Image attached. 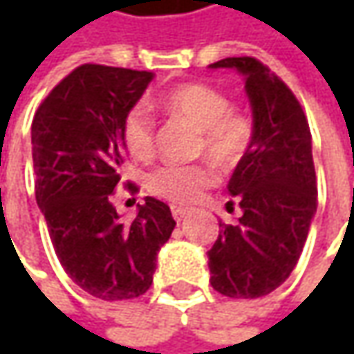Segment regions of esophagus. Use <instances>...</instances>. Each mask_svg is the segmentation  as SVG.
I'll use <instances>...</instances> for the list:
<instances>
[{
  "instance_id": "34e87169",
  "label": "esophagus",
  "mask_w": 354,
  "mask_h": 354,
  "mask_svg": "<svg viewBox=\"0 0 354 354\" xmlns=\"http://www.w3.org/2000/svg\"><path fill=\"white\" fill-rule=\"evenodd\" d=\"M171 212H173V218H175L177 223H181V221H183L185 216H187L191 211H189V209H185V207H177V205H173V207H171Z\"/></svg>"
}]
</instances>
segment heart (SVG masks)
Returning <instances> with one entry per match:
<instances>
[{
	"mask_svg": "<svg viewBox=\"0 0 354 354\" xmlns=\"http://www.w3.org/2000/svg\"><path fill=\"white\" fill-rule=\"evenodd\" d=\"M159 104L169 114L185 118L198 129V151L214 163L230 167L246 153L252 140V122L230 110V102L221 90L191 82L165 92ZM122 140L131 157L140 161L153 157L156 120L145 104H136L124 116ZM212 183L214 171L205 163L163 165L147 177V189L173 203H191Z\"/></svg>",
	"mask_w": 354,
	"mask_h": 354,
	"instance_id": "1",
	"label": "heart"
}]
</instances>
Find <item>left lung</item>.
Returning a JSON list of instances; mask_svg holds the SVG:
<instances>
[{
    "label": "left lung",
    "mask_w": 354,
    "mask_h": 354,
    "mask_svg": "<svg viewBox=\"0 0 354 354\" xmlns=\"http://www.w3.org/2000/svg\"><path fill=\"white\" fill-rule=\"evenodd\" d=\"M209 68L244 76L252 108L250 145L226 185L242 216L234 226L221 223L207 252L211 286L226 297L254 299L290 278L317 211L311 131L292 90L260 61L228 57Z\"/></svg>",
    "instance_id": "1"
}]
</instances>
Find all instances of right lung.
I'll use <instances>...</instances> for the list:
<instances>
[{
    "label": "right lung",
    "instance_id": "1",
    "mask_svg": "<svg viewBox=\"0 0 354 354\" xmlns=\"http://www.w3.org/2000/svg\"><path fill=\"white\" fill-rule=\"evenodd\" d=\"M153 76L82 64L50 90L31 126L35 197L57 258L78 288L106 301L149 290L157 252L175 228L157 198L145 197L131 223L110 201L126 149L122 122Z\"/></svg>",
    "mask_w": 354,
    "mask_h": 354
}]
</instances>
